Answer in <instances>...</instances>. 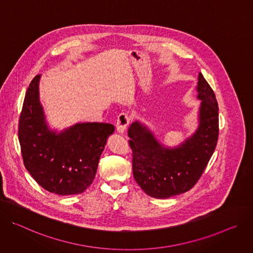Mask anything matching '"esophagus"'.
Returning a JSON list of instances; mask_svg holds the SVG:
<instances>
[{
  "label": "esophagus",
  "instance_id": "1",
  "mask_svg": "<svg viewBox=\"0 0 253 253\" xmlns=\"http://www.w3.org/2000/svg\"><path fill=\"white\" fill-rule=\"evenodd\" d=\"M129 116L126 112H122V114L118 117V122H117V130L120 133H124L126 126L129 124Z\"/></svg>",
  "mask_w": 253,
  "mask_h": 253
}]
</instances>
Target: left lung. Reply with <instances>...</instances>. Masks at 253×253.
<instances>
[{
  "mask_svg": "<svg viewBox=\"0 0 253 253\" xmlns=\"http://www.w3.org/2000/svg\"><path fill=\"white\" fill-rule=\"evenodd\" d=\"M197 90L202 100L198 129L178 148L163 147L137 122L128 127L133 178L151 197L166 199L192 189L214 153L219 135L218 103L202 73H199Z\"/></svg>",
  "mask_w": 253,
  "mask_h": 253,
  "instance_id": "left-lung-1",
  "label": "left lung"
}]
</instances>
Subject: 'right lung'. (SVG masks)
Returning a JSON list of instances; mask_svg holds the SVG:
<instances>
[{
    "mask_svg": "<svg viewBox=\"0 0 253 253\" xmlns=\"http://www.w3.org/2000/svg\"><path fill=\"white\" fill-rule=\"evenodd\" d=\"M36 75L26 91L18 137L24 166L45 190L57 195L80 194L92 183L100 155L115 126L77 124L57 134L48 129L39 102Z\"/></svg>",
    "mask_w": 253,
    "mask_h": 253,
    "instance_id": "add662e5",
    "label": "right lung"
}]
</instances>
